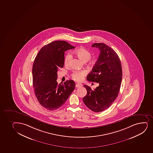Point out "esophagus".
Masks as SVG:
<instances>
[{"mask_svg":"<svg viewBox=\"0 0 153 153\" xmlns=\"http://www.w3.org/2000/svg\"><path fill=\"white\" fill-rule=\"evenodd\" d=\"M83 86V85L81 83H77V84H76V88H81Z\"/></svg>","mask_w":153,"mask_h":153,"instance_id":"esophagus-1","label":"esophagus"}]
</instances>
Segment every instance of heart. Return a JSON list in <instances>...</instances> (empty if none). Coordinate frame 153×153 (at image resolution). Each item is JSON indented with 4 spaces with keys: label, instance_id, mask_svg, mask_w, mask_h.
Listing matches in <instances>:
<instances>
[{
    "label": "heart",
    "instance_id": "obj_1",
    "mask_svg": "<svg viewBox=\"0 0 153 153\" xmlns=\"http://www.w3.org/2000/svg\"><path fill=\"white\" fill-rule=\"evenodd\" d=\"M74 54L77 56L80 59L82 62H85L89 60L91 57V53L88 50L86 49L85 48H80L75 50L74 52ZM72 56L70 53H68L65 55V65L68 66L69 65V62L71 59ZM86 72L85 71H75L71 74V76L74 80L77 82H80L82 80L84 76L85 75Z\"/></svg>",
    "mask_w": 153,
    "mask_h": 153
}]
</instances>
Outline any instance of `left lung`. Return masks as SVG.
Listing matches in <instances>:
<instances>
[{"label": "left lung", "instance_id": "left-lung-1", "mask_svg": "<svg viewBox=\"0 0 153 153\" xmlns=\"http://www.w3.org/2000/svg\"><path fill=\"white\" fill-rule=\"evenodd\" d=\"M91 47L100 50V55L86 79L99 85L95 89L84 85L87 94L83 101L89 109L99 112L107 109L118 96L122 82V65L117 53L105 44L94 43Z\"/></svg>", "mask_w": 153, "mask_h": 153}]
</instances>
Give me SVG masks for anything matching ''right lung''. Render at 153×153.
<instances>
[{
	"label": "right lung",
	"mask_w": 153,
	"mask_h": 153,
	"mask_svg": "<svg viewBox=\"0 0 153 153\" xmlns=\"http://www.w3.org/2000/svg\"><path fill=\"white\" fill-rule=\"evenodd\" d=\"M75 47L65 41H56L41 49L33 66V84L40 104L49 110L64 105L72 93L75 83L72 80L64 83L57 82V71L64 67L65 52Z\"/></svg>",
	"instance_id": "1"
}]
</instances>
